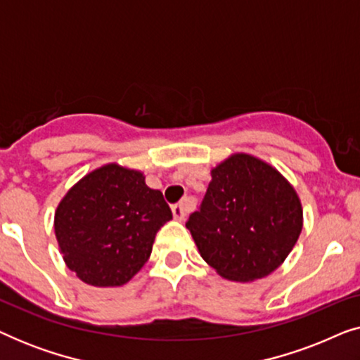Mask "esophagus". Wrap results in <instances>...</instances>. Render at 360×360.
<instances>
[{
  "label": "esophagus",
  "instance_id": "obj_1",
  "mask_svg": "<svg viewBox=\"0 0 360 360\" xmlns=\"http://www.w3.org/2000/svg\"><path fill=\"white\" fill-rule=\"evenodd\" d=\"M188 211H190V201L188 200H184V201H180V203L172 206V213H174V218L179 219V221L185 219V216L188 214Z\"/></svg>",
  "mask_w": 360,
  "mask_h": 360
}]
</instances>
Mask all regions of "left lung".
Here are the masks:
<instances>
[{
  "mask_svg": "<svg viewBox=\"0 0 360 360\" xmlns=\"http://www.w3.org/2000/svg\"><path fill=\"white\" fill-rule=\"evenodd\" d=\"M302 226L293 186L249 154L231 155L211 170L200 210L186 221L201 257L233 282L272 274L292 252Z\"/></svg>",
  "mask_w": 360,
  "mask_h": 360,
  "instance_id": "left-lung-1",
  "label": "left lung"
}]
</instances>
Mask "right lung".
I'll return each instance as SVG.
<instances>
[{"label": "right lung", "mask_w": 360, "mask_h": 360, "mask_svg": "<svg viewBox=\"0 0 360 360\" xmlns=\"http://www.w3.org/2000/svg\"><path fill=\"white\" fill-rule=\"evenodd\" d=\"M172 211L141 172L108 164L83 176L57 206L56 236L67 267L93 287H121L150 257Z\"/></svg>", "instance_id": "right-lung-1"}]
</instances>
